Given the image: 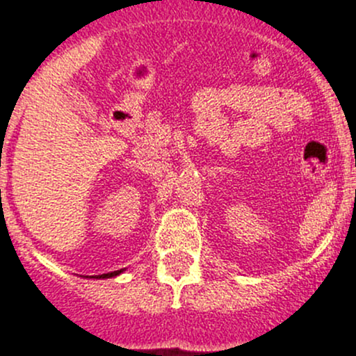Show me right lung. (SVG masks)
<instances>
[{"mask_svg": "<svg viewBox=\"0 0 356 356\" xmlns=\"http://www.w3.org/2000/svg\"><path fill=\"white\" fill-rule=\"evenodd\" d=\"M125 268H120V270H115V272H110V274H103V275H98V277H96L95 275V279H110V277H115V275H118V274H122V272H124Z\"/></svg>", "mask_w": 356, "mask_h": 356, "instance_id": "right-lung-1", "label": "right lung"}]
</instances>
